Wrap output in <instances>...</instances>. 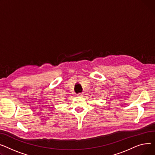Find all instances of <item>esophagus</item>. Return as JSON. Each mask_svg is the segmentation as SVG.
<instances>
[{
  "instance_id": "obj_1",
  "label": "esophagus",
  "mask_w": 155,
  "mask_h": 155,
  "mask_svg": "<svg viewBox=\"0 0 155 155\" xmlns=\"http://www.w3.org/2000/svg\"><path fill=\"white\" fill-rule=\"evenodd\" d=\"M77 95H78V96H83V93H78Z\"/></svg>"
}]
</instances>
